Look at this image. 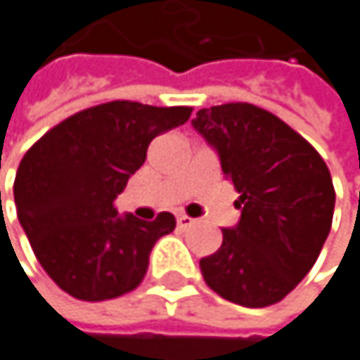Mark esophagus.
Instances as JSON below:
<instances>
[{
  "label": "esophagus",
  "mask_w": 360,
  "mask_h": 360,
  "mask_svg": "<svg viewBox=\"0 0 360 360\" xmlns=\"http://www.w3.org/2000/svg\"><path fill=\"white\" fill-rule=\"evenodd\" d=\"M193 225V219L191 217H187V214H179L177 217V227L179 229H187V227H191Z\"/></svg>",
  "instance_id": "obj_1"
}]
</instances>
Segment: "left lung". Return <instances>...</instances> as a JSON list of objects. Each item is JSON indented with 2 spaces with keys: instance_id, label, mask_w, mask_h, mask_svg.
I'll list each match as a JSON object with an SVG mask.
<instances>
[{
  "instance_id": "obj_1",
  "label": "left lung",
  "mask_w": 360,
  "mask_h": 360,
  "mask_svg": "<svg viewBox=\"0 0 360 360\" xmlns=\"http://www.w3.org/2000/svg\"><path fill=\"white\" fill-rule=\"evenodd\" d=\"M191 127L217 152L242 210L221 248L200 260L202 277L229 302L275 304L313 269L329 236V169L304 137L252 104L198 110Z\"/></svg>"
}]
</instances>
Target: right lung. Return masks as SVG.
<instances>
[{
	"mask_svg": "<svg viewBox=\"0 0 360 360\" xmlns=\"http://www.w3.org/2000/svg\"><path fill=\"white\" fill-rule=\"evenodd\" d=\"M191 108L108 102L47 131L25 154L14 202L45 273L70 296L100 302L135 290L154 244L175 217L118 214L114 200L146 162L150 141L183 122Z\"/></svg>",
	"mask_w": 360,
	"mask_h": 360,
	"instance_id": "obj_1",
	"label": "right lung"
}]
</instances>
